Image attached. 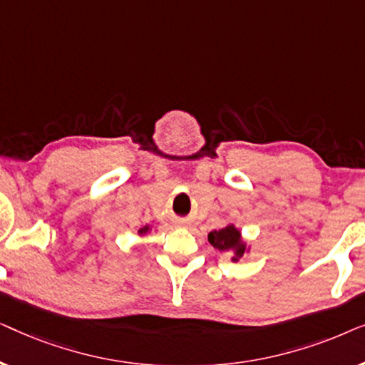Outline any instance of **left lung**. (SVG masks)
<instances>
[{
    "label": "left lung",
    "instance_id": "left-lung-1",
    "mask_svg": "<svg viewBox=\"0 0 365 365\" xmlns=\"http://www.w3.org/2000/svg\"><path fill=\"white\" fill-rule=\"evenodd\" d=\"M207 241L216 247L219 252H232L231 261L237 262L239 259L251 252V244H247L244 239L241 229L236 227V224L229 222L226 227L219 231H211L207 236Z\"/></svg>",
    "mask_w": 365,
    "mask_h": 365
}]
</instances>
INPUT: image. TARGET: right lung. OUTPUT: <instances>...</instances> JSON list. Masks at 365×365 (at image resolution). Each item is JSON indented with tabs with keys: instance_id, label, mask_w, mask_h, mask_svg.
Instances as JSON below:
<instances>
[{
	"instance_id": "1",
	"label": "right lung",
	"mask_w": 365,
	"mask_h": 365,
	"mask_svg": "<svg viewBox=\"0 0 365 365\" xmlns=\"http://www.w3.org/2000/svg\"><path fill=\"white\" fill-rule=\"evenodd\" d=\"M151 231H153V226H149L148 224V226H143L138 229V236H146V234H149Z\"/></svg>"
}]
</instances>
